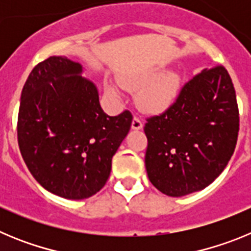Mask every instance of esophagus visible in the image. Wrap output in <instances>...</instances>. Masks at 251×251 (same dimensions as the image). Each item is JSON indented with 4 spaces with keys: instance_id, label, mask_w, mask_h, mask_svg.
Segmentation results:
<instances>
[{
    "instance_id": "obj_1",
    "label": "esophagus",
    "mask_w": 251,
    "mask_h": 251,
    "mask_svg": "<svg viewBox=\"0 0 251 251\" xmlns=\"http://www.w3.org/2000/svg\"><path fill=\"white\" fill-rule=\"evenodd\" d=\"M142 128H143V123L141 122V119H138L134 117L132 121V129L139 130V129H142Z\"/></svg>"
}]
</instances>
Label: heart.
I'll return each mask as SVG.
<instances>
[{
    "mask_svg": "<svg viewBox=\"0 0 251 251\" xmlns=\"http://www.w3.org/2000/svg\"><path fill=\"white\" fill-rule=\"evenodd\" d=\"M124 89L137 92L136 101L142 112L151 115L163 114L171 109L181 90V75L176 70H157L129 73L118 76ZM105 93L110 98H119L118 89L112 83L105 84Z\"/></svg>",
    "mask_w": 251,
    "mask_h": 251,
    "instance_id": "b5f03b06",
    "label": "heart"
}]
</instances>
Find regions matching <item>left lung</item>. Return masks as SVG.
Wrapping results in <instances>:
<instances>
[{"mask_svg": "<svg viewBox=\"0 0 251 251\" xmlns=\"http://www.w3.org/2000/svg\"><path fill=\"white\" fill-rule=\"evenodd\" d=\"M238 132L229 73L224 66L205 69L183 86L171 109L147 119L148 178L167 196L203 190L229 163Z\"/></svg>", "mask_w": 251, "mask_h": 251, "instance_id": "left-lung-1", "label": "left lung"}]
</instances>
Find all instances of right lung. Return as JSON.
Here are the masks:
<instances>
[{"label":"right lung","instance_id":"1","mask_svg":"<svg viewBox=\"0 0 251 251\" xmlns=\"http://www.w3.org/2000/svg\"><path fill=\"white\" fill-rule=\"evenodd\" d=\"M84 66L51 56L28 75L20 101L17 137L22 158L40 185L69 200L100 191L112 158L132 124L128 110L110 117Z\"/></svg>","mask_w":251,"mask_h":251}]
</instances>
